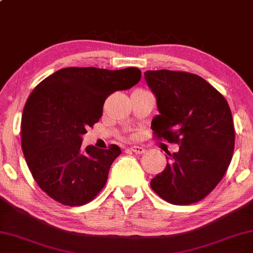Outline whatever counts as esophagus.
Returning a JSON list of instances; mask_svg holds the SVG:
<instances>
[{
  "mask_svg": "<svg viewBox=\"0 0 253 253\" xmlns=\"http://www.w3.org/2000/svg\"><path fill=\"white\" fill-rule=\"evenodd\" d=\"M130 151L133 152L134 154L140 155V154H144L146 152V149L144 147H141V146H132V147L130 148Z\"/></svg>",
  "mask_w": 253,
  "mask_h": 253,
  "instance_id": "esophagus-1",
  "label": "esophagus"
}]
</instances>
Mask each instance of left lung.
I'll return each instance as SVG.
<instances>
[{"label": "left lung", "instance_id": "left-lung-1", "mask_svg": "<svg viewBox=\"0 0 253 253\" xmlns=\"http://www.w3.org/2000/svg\"><path fill=\"white\" fill-rule=\"evenodd\" d=\"M160 115L152 121L154 138L179 145L168 153L166 169L151 187L167 202L189 206L208 196L228 169L235 145L233 116L225 97L196 74L147 71Z\"/></svg>", "mask_w": 253, "mask_h": 253}]
</instances>
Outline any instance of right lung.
<instances>
[{
  "instance_id": "obj_1",
  "label": "right lung",
  "mask_w": 253,
  "mask_h": 253,
  "mask_svg": "<svg viewBox=\"0 0 253 253\" xmlns=\"http://www.w3.org/2000/svg\"><path fill=\"white\" fill-rule=\"evenodd\" d=\"M135 67L109 71L63 68L38 84L25 104L21 148L28 169L43 192L68 207L89 203L107 182L119 146L81 148L82 134L102 115L105 100L140 81Z\"/></svg>"
}]
</instances>
